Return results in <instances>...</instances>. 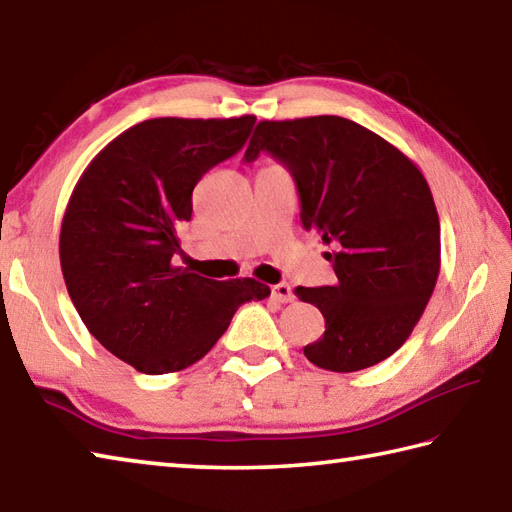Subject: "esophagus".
<instances>
[{
  "instance_id": "34e87169",
  "label": "esophagus",
  "mask_w": 512,
  "mask_h": 512,
  "mask_svg": "<svg viewBox=\"0 0 512 512\" xmlns=\"http://www.w3.org/2000/svg\"><path fill=\"white\" fill-rule=\"evenodd\" d=\"M270 295H273V299H277L279 304H288L293 302V290H290L288 284H275L273 290H270Z\"/></svg>"
}]
</instances>
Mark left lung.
Returning <instances> with one entry per match:
<instances>
[{
  "label": "left lung",
  "instance_id": "1",
  "mask_svg": "<svg viewBox=\"0 0 512 512\" xmlns=\"http://www.w3.org/2000/svg\"><path fill=\"white\" fill-rule=\"evenodd\" d=\"M282 162L297 184L302 224L333 262V286L304 288L326 330L308 362L355 373L384 362L413 333L439 275V217L428 182L402 150L337 115L259 122L244 159Z\"/></svg>",
  "mask_w": 512,
  "mask_h": 512
}]
</instances>
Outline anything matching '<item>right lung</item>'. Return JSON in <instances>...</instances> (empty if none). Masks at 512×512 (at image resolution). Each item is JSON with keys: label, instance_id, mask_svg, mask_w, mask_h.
Here are the masks:
<instances>
[{"label": "right lung", "instance_id": "add662e5", "mask_svg": "<svg viewBox=\"0 0 512 512\" xmlns=\"http://www.w3.org/2000/svg\"><path fill=\"white\" fill-rule=\"evenodd\" d=\"M253 124V115L146 119L99 150L68 199L59 233L68 295L90 335L139 373L193 366L239 306L270 295L250 277L215 282L173 266L193 188Z\"/></svg>", "mask_w": 512, "mask_h": 512}]
</instances>
